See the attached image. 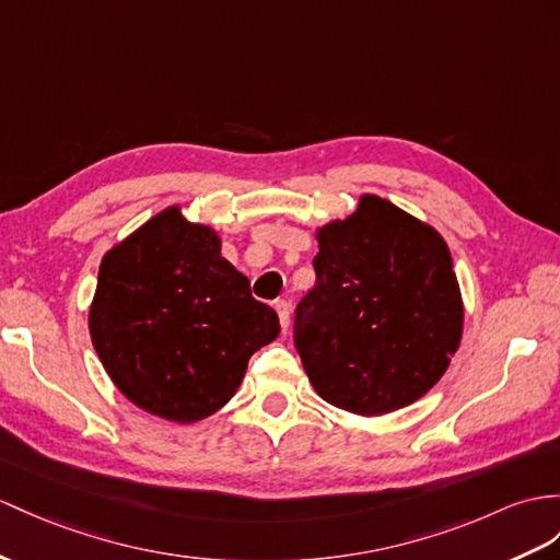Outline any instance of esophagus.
I'll return each mask as SVG.
<instances>
[{
	"label": "esophagus",
	"mask_w": 560,
	"mask_h": 560,
	"mask_svg": "<svg viewBox=\"0 0 560 560\" xmlns=\"http://www.w3.org/2000/svg\"><path fill=\"white\" fill-rule=\"evenodd\" d=\"M276 311H278V316H280V325H282V330L288 332V327H290V313H292V308H290V302H284V299H278V302H276Z\"/></svg>",
	"instance_id": "1"
}]
</instances>
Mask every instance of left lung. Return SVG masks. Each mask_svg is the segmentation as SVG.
Instances as JSON below:
<instances>
[{
  "label": "left lung",
  "mask_w": 560,
  "mask_h": 560,
  "mask_svg": "<svg viewBox=\"0 0 560 560\" xmlns=\"http://www.w3.org/2000/svg\"><path fill=\"white\" fill-rule=\"evenodd\" d=\"M316 284L296 304L294 347L313 389L359 416L397 411L452 363L463 302L438 230L365 195L318 230Z\"/></svg>",
  "instance_id": "left-lung-1"
}]
</instances>
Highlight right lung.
I'll return each mask as SVG.
<instances>
[{
  "label": "right lung",
  "mask_w": 560,
  "mask_h": 560,
  "mask_svg": "<svg viewBox=\"0 0 560 560\" xmlns=\"http://www.w3.org/2000/svg\"><path fill=\"white\" fill-rule=\"evenodd\" d=\"M90 335L135 406L195 422L235 397L252 353L280 335V320L221 256L213 230L171 207L102 258Z\"/></svg>",
  "instance_id": "add662e5"
}]
</instances>
